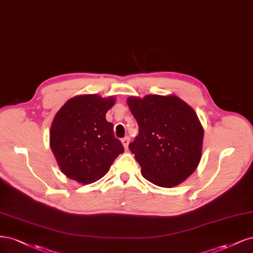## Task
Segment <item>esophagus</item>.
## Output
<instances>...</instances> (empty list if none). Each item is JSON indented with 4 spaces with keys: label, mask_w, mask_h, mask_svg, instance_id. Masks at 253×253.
<instances>
[{
    "label": "esophagus",
    "mask_w": 253,
    "mask_h": 253,
    "mask_svg": "<svg viewBox=\"0 0 253 253\" xmlns=\"http://www.w3.org/2000/svg\"><path fill=\"white\" fill-rule=\"evenodd\" d=\"M129 141H130V137L129 136H125L124 138H122V144H123L124 148L127 150L128 149V145H129Z\"/></svg>",
    "instance_id": "1"
}]
</instances>
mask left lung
I'll use <instances>...</instances> for the list:
<instances>
[{
	"instance_id": "1",
	"label": "left lung",
	"mask_w": 253,
	"mask_h": 253,
	"mask_svg": "<svg viewBox=\"0 0 253 253\" xmlns=\"http://www.w3.org/2000/svg\"><path fill=\"white\" fill-rule=\"evenodd\" d=\"M127 104L138 125L129 149L143 176L165 188L184 182L202 157L204 129L197 113L176 95L130 96Z\"/></svg>"
}]
</instances>
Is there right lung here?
<instances>
[{
    "mask_svg": "<svg viewBox=\"0 0 253 253\" xmlns=\"http://www.w3.org/2000/svg\"><path fill=\"white\" fill-rule=\"evenodd\" d=\"M113 96L83 94L71 97L56 113L50 127V148L62 172L80 184H91L108 172L124 152L106 113Z\"/></svg>",
    "mask_w": 253,
    "mask_h": 253,
    "instance_id": "1",
    "label": "right lung"
}]
</instances>
